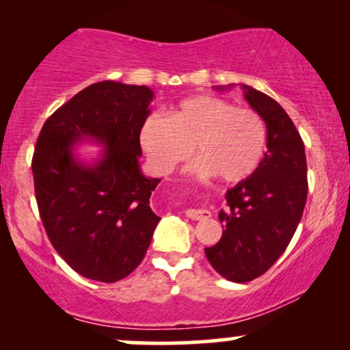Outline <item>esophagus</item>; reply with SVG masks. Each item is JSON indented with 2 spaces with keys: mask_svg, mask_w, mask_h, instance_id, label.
Wrapping results in <instances>:
<instances>
[{
  "mask_svg": "<svg viewBox=\"0 0 350 350\" xmlns=\"http://www.w3.org/2000/svg\"><path fill=\"white\" fill-rule=\"evenodd\" d=\"M184 214H186L187 219H192V220H204L211 217V212L206 211V208H187Z\"/></svg>",
  "mask_w": 350,
  "mask_h": 350,
  "instance_id": "1",
  "label": "esophagus"
}]
</instances>
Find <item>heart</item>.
<instances>
[{"instance_id":"obj_1","label":"heart","mask_w":350,"mask_h":350,"mask_svg":"<svg viewBox=\"0 0 350 350\" xmlns=\"http://www.w3.org/2000/svg\"><path fill=\"white\" fill-rule=\"evenodd\" d=\"M142 148L158 172H171L191 158V172L224 183H240L258 170L267 151L265 120L250 108H237L228 100L198 95L183 100L170 113L150 115L139 131ZM195 148H192L191 146Z\"/></svg>"}]
</instances>
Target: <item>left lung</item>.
<instances>
[{"instance_id":"left-lung-1","label":"left lung","mask_w":350,"mask_h":350,"mask_svg":"<svg viewBox=\"0 0 350 350\" xmlns=\"http://www.w3.org/2000/svg\"><path fill=\"white\" fill-rule=\"evenodd\" d=\"M242 87L267 123L268 151L250 178L227 191V207L219 214L222 239L206 248L214 270L235 283L270 270L291 242L308 198L306 154L295 123L276 100Z\"/></svg>"}]
</instances>
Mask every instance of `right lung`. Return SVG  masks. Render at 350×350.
<instances>
[{"mask_svg": "<svg viewBox=\"0 0 350 350\" xmlns=\"http://www.w3.org/2000/svg\"><path fill=\"white\" fill-rule=\"evenodd\" d=\"M152 90L122 82L92 83L44 123L33 154L39 215L52 247L88 280L115 283L143 262L161 220L150 206L161 179L139 170V131ZM103 144L94 165L79 162L73 146Z\"/></svg>", "mask_w": 350, "mask_h": 350, "instance_id": "add662e5", "label": "right lung"}]
</instances>
